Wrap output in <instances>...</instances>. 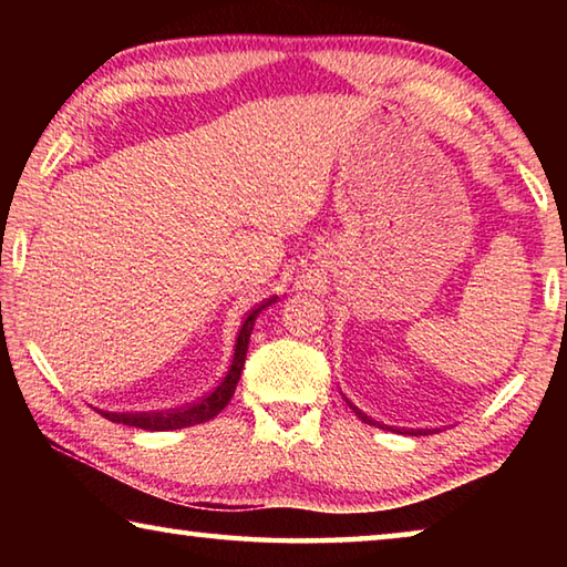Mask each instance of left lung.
Listing matches in <instances>:
<instances>
[{
    "mask_svg": "<svg viewBox=\"0 0 567 567\" xmlns=\"http://www.w3.org/2000/svg\"><path fill=\"white\" fill-rule=\"evenodd\" d=\"M348 405H350V408H352V410H354V415H358V417H360V420H362V422H370V425H372V420H370V417H368V415H364V412H362V410H358V408H354V405H352V402H350V400H348Z\"/></svg>",
    "mask_w": 567,
    "mask_h": 567,
    "instance_id": "1",
    "label": "left lung"
}]
</instances>
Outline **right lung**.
<instances>
[{"label": "right lung", "instance_id": "1", "mask_svg": "<svg viewBox=\"0 0 567 567\" xmlns=\"http://www.w3.org/2000/svg\"><path fill=\"white\" fill-rule=\"evenodd\" d=\"M272 300L275 297H270V300H265L262 305H257L247 312L243 328H239V332H237L233 362H229L225 378L217 382V388L209 390L205 398H199L197 402H189V405H185V408L165 410V412H102V415L112 422H122V425L140 427V430H179V427L199 425V422H207L215 415H219V412L227 408V402L233 400L237 380H239V375H243L249 334H252L257 315H260Z\"/></svg>", "mask_w": 567, "mask_h": 567}]
</instances>
